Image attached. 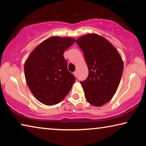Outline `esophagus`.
I'll list each match as a JSON object with an SVG mask.
<instances>
[{
    "label": "esophagus",
    "instance_id": "esophagus-1",
    "mask_svg": "<svg viewBox=\"0 0 146 146\" xmlns=\"http://www.w3.org/2000/svg\"><path fill=\"white\" fill-rule=\"evenodd\" d=\"M73 74H74V75H75L76 77H77V76H78V72H77V71H74V73H73Z\"/></svg>",
    "mask_w": 146,
    "mask_h": 146
}]
</instances>
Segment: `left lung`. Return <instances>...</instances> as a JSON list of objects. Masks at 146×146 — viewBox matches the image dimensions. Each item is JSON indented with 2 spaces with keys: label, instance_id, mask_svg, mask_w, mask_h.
<instances>
[{
  "label": "left lung",
  "instance_id": "obj_1",
  "mask_svg": "<svg viewBox=\"0 0 146 146\" xmlns=\"http://www.w3.org/2000/svg\"><path fill=\"white\" fill-rule=\"evenodd\" d=\"M84 53L88 77L80 82L86 101L101 106L108 103L116 92L123 73V62L109 41L96 34H88L76 40Z\"/></svg>",
  "mask_w": 146,
  "mask_h": 146
}]
</instances>
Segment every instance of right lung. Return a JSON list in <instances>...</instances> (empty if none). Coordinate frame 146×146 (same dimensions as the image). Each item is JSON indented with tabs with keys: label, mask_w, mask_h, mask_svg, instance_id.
Instances as JSON below:
<instances>
[{
	"label": "right lung",
	"mask_w": 146,
	"mask_h": 146,
	"mask_svg": "<svg viewBox=\"0 0 146 146\" xmlns=\"http://www.w3.org/2000/svg\"><path fill=\"white\" fill-rule=\"evenodd\" d=\"M75 42L52 36L41 43L25 62V76L32 94L41 103L54 105L66 98L75 82L67 68L64 52Z\"/></svg>",
	"instance_id": "add662e5"
}]
</instances>
